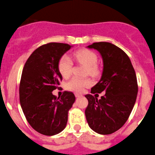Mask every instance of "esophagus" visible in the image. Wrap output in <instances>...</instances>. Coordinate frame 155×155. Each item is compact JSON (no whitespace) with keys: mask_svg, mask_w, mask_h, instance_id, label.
<instances>
[{"mask_svg":"<svg viewBox=\"0 0 155 155\" xmlns=\"http://www.w3.org/2000/svg\"><path fill=\"white\" fill-rule=\"evenodd\" d=\"M75 96H76V98H79V97H82V94H80V93H75Z\"/></svg>","mask_w":155,"mask_h":155,"instance_id":"obj_1","label":"esophagus"}]
</instances>
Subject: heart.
<instances>
[{"label":"heart","instance_id":"1","mask_svg":"<svg viewBox=\"0 0 155 155\" xmlns=\"http://www.w3.org/2000/svg\"><path fill=\"white\" fill-rule=\"evenodd\" d=\"M73 57L77 62L86 65V74L95 76L97 74V57L93 51L89 49H80L76 51ZM72 63L70 58L67 55H63L58 60V70L63 78H68L71 75ZM93 83L89 78L74 77L67 82L65 86L69 90L81 92L86 87H89Z\"/></svg>","mask_w":155,"mask_h":155}]
</instances>
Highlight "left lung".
I'll list each match as a JSON object with an SVG mask.
<instances>
[{"label": "left lung", "mask_w": 155, "mask_h": 155, "mask_svg": "<svg viewBox=\"0 0 155 155\" xmlns=\"http://www.w3.org/2000/svg\"><path fill=\"white\" fill-rule=\"evenodd\" d=\"M87 48L97 50L104 64L101 79L91 93H106L100 100L91 94L85 96L89 102L86 120L95 132L110 134L124 126L133 110L138 91L136 73L127 55L115 45L101 41Z\"/></svg>", "instance_id": "left-lung-1"}]
</instances>
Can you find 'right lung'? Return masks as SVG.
<instances>
[{
  "label": "right lung",
  "mask_w": 155,
  "mask_h": 155,
  "mask_svg": "<svg viewBox=\"0 0 155 155\" xmlns=\"http://www.w3.org/2000/svg\"><path fill=\"white\" fill-rule=\"evenodd\" d=\"M71 47L64 43L43 45L29 56L22 71L19 87L22 110L31 127L46 136L65 129L68 113L76 100L72 92L65 91L61 98L51 93L62 79L58 60Z\"/></svg>",
  "instance_id": "obj_1"
}]
</instances>
